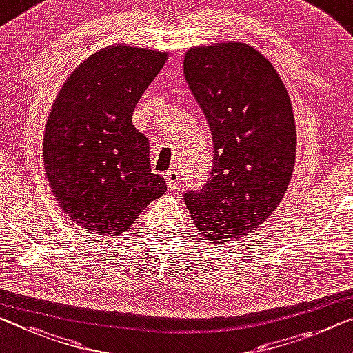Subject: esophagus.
Returning <instances> with one entry per match:
<instances>
[{
	"mask_svg": "<svg viewBox=\"0 0 353 353\" xmlns=\"http://www.w3.org/2000/svg\"><path fill=\"white\" fill-rule=\"evenodd\" d=\"M165 179H166V185H168V188H170V190H174V188L177 187L179 181H181V176H179V171L174 170V168H172V170H170V171L166 172Z\"/></svg>",
	"mask_w": 353,
	"mask_h": 353,
	"instance_id": "esophagus-1",
	"label": "esophagus"
}]
</instances>
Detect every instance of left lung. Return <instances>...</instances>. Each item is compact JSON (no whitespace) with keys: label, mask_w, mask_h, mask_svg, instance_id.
Wrapping results in <instances>:
<instances>
[{"label":"left lung","mask_w":353,"mask_h":353,"mask_svg":"<svg viewBox=\"0 0 353 353\" xmlns=\"http://www.w3.org/2000/svg\"><path fill=\"white\" fill-rule=\"evenodd\" d=\"M183 74L214 144L210 179L183 199L198 233L228 244L256 230L287 193L296 152L290 98L274 66L243 42L188 49Z\"/></svg>","instance_id":"1"}]
</instances>
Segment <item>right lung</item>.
I'll return each mask as SVG.
<instances>
[{
  "label": "right lung",
  "mask_w": 353,
  "mask_h": 353,
  "mask_svg": "<svg viewBox=\"0 0 353 353\" xmlns=\"http://www.w3.org/2000/svg\"><path fill=\"white\" fill-rule=\"evenodd\" d=\"M166 52L110 46L63 83L44 131V168L60 208L85 231L119 234L166 192L133 110Z\"/></svg>",
  "instance_id": "obj_1"
}]
</instances>
